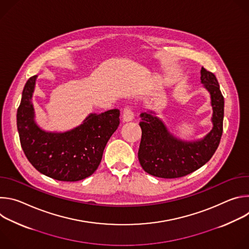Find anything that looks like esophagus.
<instances>
[{
	"label": "esophagus",
	"instance_id": "obj_1",
	"mask_svg": "<svg viewBox=\"0 0 249 249\" xmlns=\"http://www.w3.org/2000/svg\"><path fill=\"white\" fill-rule=\"evenodd\" d=\"M134 119V113L133 111L131 110L130 107H128V106H126V107L123 109V112H122V120L124 122H130Z\"/></svg>",
	"mask_w": 249,
	"mask_h": 249
}]
</instances>
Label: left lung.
<instances>
[{
    "label": "left lung",
    "instance_id": "8db88e82",
    "mask_svg": "<svg viewBox=\"0 0 249 249\" xmlns=\"http://www.w3.org/2000/svg\"><path fill=\"white\" fill-rule=\"evenodd\" d=\"M201 84L211 95L212 130L202 139L184 141L173 136L153 110L140 114L142 139L138 152L140 164L151 175L161 178L185 176L210 160L223 134L224 96L216 76L201 69Z\"/></svg>",
    "mask_w": 249,
    "mask_h": 249
}]
</instances>
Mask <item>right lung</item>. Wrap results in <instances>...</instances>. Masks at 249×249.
Returning <instances> with one entry per match:
<instances>
[{"label": "right lung", "mask_w": 249, "mask_h": 249, "mask_svg": "<svg viewBox=\"0 0 249 249\" xmlns=\"http://www.w3.org/2000/svg\"><path fill=\"white\" fill-rule=\"evenodd\" d=\"M37 76L25 84L17 113L20 145L40 173L60 181H79L98 167L104 148L119 126V109L90 113L82 124L66 132H48L35 121L32 95Z\"/></svg>", "instance_id": "obj_1"}]
</instances>
